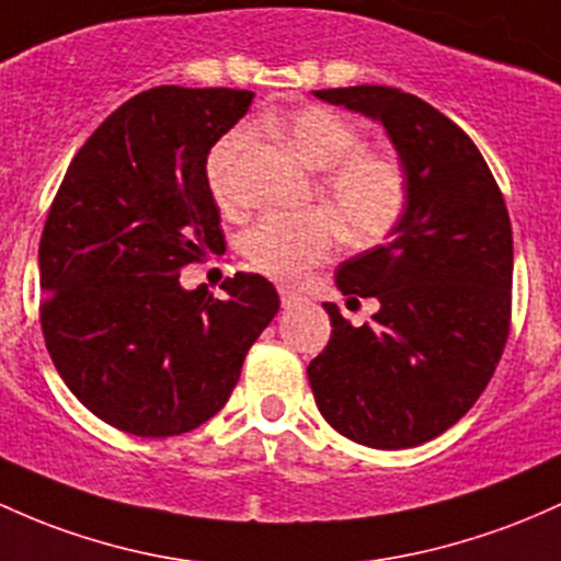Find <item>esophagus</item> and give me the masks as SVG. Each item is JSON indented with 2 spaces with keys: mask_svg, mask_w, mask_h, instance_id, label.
Segmentation results:
<instances>
[{
  "mask_svg": "<svg viewBox=\"0 0 561 561\" xmlns=\"http://www.w3.org/2000/svg\"><path fill=\"white\" fill-rule=\"evenodd\" d=\"M279 298H282V309H293V306H298L300 300H304V295L295 293V290H287V287H282Z\"/></svg>",
  "mask_w": 561,
  "mask_h": 561,
  "instance_id": "1",
  "label": "esophagus"
}]
</instances>
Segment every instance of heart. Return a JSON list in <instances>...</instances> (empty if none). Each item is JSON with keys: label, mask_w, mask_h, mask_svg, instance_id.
Here are the masks:
<instances>
[{"label": "heart", "mask_w": 561, "mask_h": 561, "mask_svg": "<svg viewBox=\"0 0 561 561\" xmlns=\"http://www.w3.org/2000/svg\"><path fill=\"white\" fill-rule=\"evenodd\" d=\"M293 151L319 178V199L330 214L268 215L244 233L242 252L252 268L279 282H298L328 261L337 244V226L354 242L389 237L408 210V172L389 151L362 149L365 135L341 114L324 106H304L268 119ZM244 127L226 133L207 157V183L224 210L242 205L239 164L248 151Z\"/></svg>", "instance_id": "1"}]
</instances>
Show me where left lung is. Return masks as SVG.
Wrapping results in <instances>:
<instances>
[{"label": "left lung", "mask_w": 561, "mask_h": 561, "mask_svg": "<svg viewBox=\"0 0 561 561\" xmlns=\"http://www.w3.org/2000/svg\"><path fill=\"white\" fill-rule=\"evenodd\" d=\"M313 95L378 119L410 188L389 242L337 266L341 293L378 298L380 311L354 328L324 304L332 332L309 365L313 399L351 442L417 447L473 408L506 348L514 276L506 199L469 135L421 98L380 84Z\"/></svg>", "instance_id": "obj_1"}]
</instances>
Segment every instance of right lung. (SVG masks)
<instances>
[{"instance_id": "right-lung-1", "label": "right lung", "mask_w": 561, "mask_h": 561, "mask_svg": "<svg viewBox=\"0 0 561 561\" xmlns=\"http://www.w3.org/2000/svg\"><path fill=\"white\" fill-rule=\"evenodd\" d=\"M250 90L153 88L122 103L71 159L39 242V322L55 370L108 426L164 439L229 402L279 295L261 274L183 290L224 252L207 153Z\"/></svg>"}]
</instances>
